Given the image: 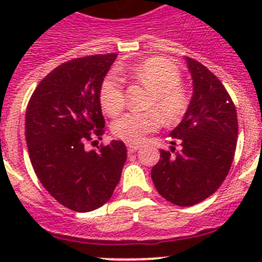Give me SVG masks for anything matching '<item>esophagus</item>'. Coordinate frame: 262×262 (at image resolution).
<instances>
[{"mask_svg":"<svg viewBox=\"0 0 262 262\" xmlns=\"http://www.w3.org/2000/svg\"><path fill=\"white\" fill-rule=\"evenodd\" d=\"M127 149H128L129 154H134L139 149V145L138 144H127Z\"/></svg>","mask_w":262,"mask_h":262,"instance_id":"1","label":"esophagus"}]
</instances>
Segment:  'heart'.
<instances>
[{"mask_svg": "<svg viewBox=\"0 0 262 262\" xmlns=\"http://www.w3.org/2000/svg\"><path fill=\"white\" fill-rule=\"evenodd\" d=\"M124 73L152 90L147 106L155 110L127 113L118 118L111 126L115 138L128 144H139L148 134L159 128L161 124L160 115L169 124L177 123L184 118L189 98L181 85L180 69L172 61L164 57H151L131 67ZM99 101L103 110L111 117L123 110L126 97L123 81L119 76L110 73L103 78L99 89Z\"/></svg>", "mask_w": 262, "mask_h": 262, "instance_id": "1", "label": "heart"}]
</instances>
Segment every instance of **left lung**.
<instances>
[{
	"label": "left lung",
	"instance_id": "obj_1",
	"mask_svg": "<svg viewBox=\"0 0 262 262\" xmlns=\"http://www.w3.org/2000/svg\"><path fill=\"white\" fill-rule=\"evenodd\" d=\"M193 97L170 136L181 144L160 151L151 176L156 190L177 206H193L221 187L232 165L237 142V115L221 80L200 61L186 57Z\"/></svg>",
	"mask_w": 262,
	"mask_h": 262
}]
</instances>
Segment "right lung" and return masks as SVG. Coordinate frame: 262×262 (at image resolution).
I'll use <instances>...</instances> for the list:
<instances>
[{"instance_id": "obj_1", "label": "right lung", "mask_w": 262, "mask_h": 262, "mask_svg": "<svg viewBox=\"0 0 262 262\" xmlns=\"http://www.w3.org/2000/svg\"><path fill=\"white\" fill-rule=\"evenodd\" d=\"M117 53L62 62L34 90L26 108V143L40 184L59 203L77 212L105 205L127 159L123 142L89 151L105 133L99 89ZM93 143V142H92Z\"/></svg>"}]
</instances>
